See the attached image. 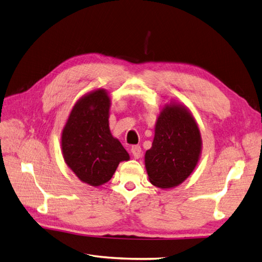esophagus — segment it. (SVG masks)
I'll return each instance as SVG.
<instances>
[{"label":"esophagus","mask_w":262,"mask_h":262,"mask_svg":"<svg viewBox=\"0 0 262 262\" xmlns=\"http://www.w3.org/2000/svg\"><path fill=\"white\" fill-rule=\"evenodd\" d=\"M130 151L133 154V156L135 158H139L140 156H142V148H140V146H138V145L132 146Z\"/></svg>","instance_id":"34e87169"}]
</instances>
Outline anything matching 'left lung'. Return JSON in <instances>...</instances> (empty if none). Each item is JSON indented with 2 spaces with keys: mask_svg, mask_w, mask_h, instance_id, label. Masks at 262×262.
Here are the masks:
<instances>
[{
  "mask_svg": "<svg viewBox=\"0 0 262 262\" xmlns=\"http://www.w3.org/2000/svg\"><path fill=\"white\" fill-rule=\"evenodd\" d=\"M200 151L195 118L185 106L170 102L160 112L151 148L145 154L149 182L163 189L180 185L195 169Z\"/></svg>",
  "mask_w": 262,
  "mask_h": 262,
  "instance_id": "left-lung-1",
  "label": "left lung"
}]
</instances>
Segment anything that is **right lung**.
I'll return each instance as SVG.
<instances>
[{
    "mask_svg": "<svg viewBox=\"0 0 262 262\" xmlns=\"http://www.w3.org/2000/svg\"><path fill=\"white\" fill-rule=\"evenodd\" d=\"M111 99L105 90L86 94L73 107L62 133L66 165L83 183L100 186L129 155L110 130Z\"/></svg>",
    "mask_w": 262,
    "mask_h": 262,
    "instance_id": "obj_1",
    "label": "right lung"
}]
</instances>
